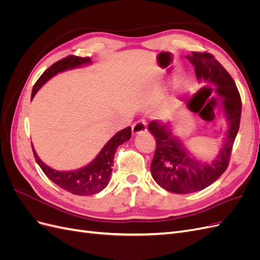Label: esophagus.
<instances>
[{
	"label": "esophagus",
	"mask_w": 260,
	"mask_h": 260,
	"mask_svg": "<svg viewBox=\"0 0 260 260\" xmlns=\"http://www.w3.org/2000/svg\"><path fill=\"white\" fill-rule=\"evenodd\" d=\"M146 131V122L145 120H139L132 125V135L138 136L140 133Z\"/></svg>",
	"instance_id": "34e87169"
}]
</instances>
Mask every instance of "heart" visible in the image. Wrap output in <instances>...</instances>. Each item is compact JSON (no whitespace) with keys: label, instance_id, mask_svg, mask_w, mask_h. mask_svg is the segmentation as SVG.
I'll use <instances>...</instances> for the list:
<instances>
[{"label":"heart","instance_id":"b5f03b06","mask_svg":"<svg viewBox=\"0 0 260 260\" xmlns=\"http://www.w3.org/2000/svg\"><path fill=\"white\" fill-rule=\"evenodd\" d=\"M181 93H183V88L179 90V94H181Z\"/></svg>","mask_w":260,"mask_h":260}]
</instances>
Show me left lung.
Masks as SVG:
<instances>
[{
  "instance_id": "left-lung-1",
  "label": "left lung",
  "mask_w": 260,
  "mask_h": 260,
  "mask_svg": "<svg viewBox=\"0 0 260 260\" xmlns=\"http://www.w3.org/2000/svg\"><path fill=\"white\" fill-rule=\"evenodd\" d=\"M195 68L198 80L212 85L218 96L222 98V111L228 129L222 147L211 162H203L187 151L180 139L172 133L171 124L153 120L148 130L155 137L156 149L151 165L152 177L166 191L177 194L198 192L214 183L225 171L238 135L242 103L232 77L209 53L193 52L185 56Z\"/></svg>"
}]
</instances>
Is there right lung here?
<instances>
[{
    "label": "right lung",
    "mask_w": 260,
    "mask_h": 260,
    "mask_svg": "<svg viewBox=\"0 0 260 260\" xmlns=\"http://www.w3.org/2000/svg\"><path fill=\"white\" fill-rule=\"evenodd\" d=\"M91 62L92 61L90 57L78 56H68L55 62L49 69L45 70L43 75L39 78L38 81L34 85L32 93H31V100L35 98L37 92L40 90L41 86L55 75L66 72V70L69 69L90 65ZM130 138V127L118 131L104 145V147L101 149V152L90 164L80 169L70 171H58L49 167L48 165H45L39 158V156L34 148V145L32 151L38 165L43 170L45 176L51 181H53L55 184L64 188L67 192L76 195H92L101 192L107 186L112 176V167L114 165V156L116 149L118 146L124 143L125 141H129Z\"/></svg>",
    "instance_id": "add662e5"
}]
</instances>
